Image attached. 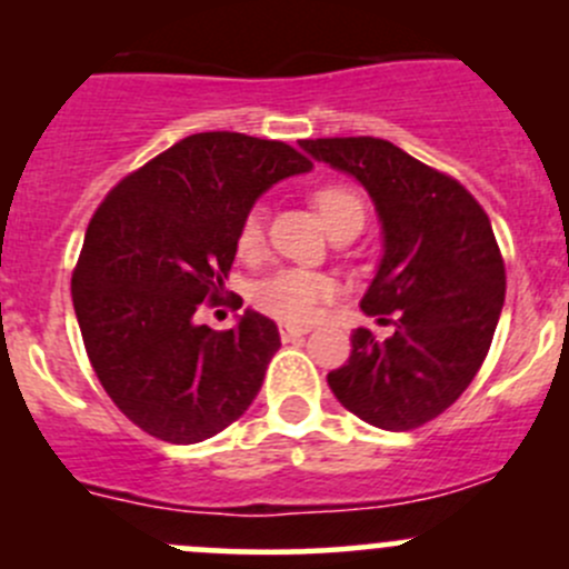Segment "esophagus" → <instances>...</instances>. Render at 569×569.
<instances>
[{"label": "esophagus", "instance_id": "1", "mask_svg": "<svg viewBox=\"0 0 569 569\" xmlns=\"http://www.w3.org/2000/svg\"><path fill=\"white\" fill-rule=\"evenodd\" d=\"M278 332H280V338H283V341H297V338L308 336L311 330H308V327H302V325H280Z\"/></svg>", "mask_w": 569, "mask_h": 569}]
</instances>
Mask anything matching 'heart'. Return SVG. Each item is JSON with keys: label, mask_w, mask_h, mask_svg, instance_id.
<instances>
[{"label": "heart", "mask_w": 569, "mask_h": 569, "mask_svg": "<svg viewBox=\"0 0 569 569\" xmlns=\"http://www.w3.org/2000/svg\"><path fill=\"white\" fill-rule=\"evenodd\" d=\"M313 203H317L319 217L325 220L327 231L349 220L363 222V200L347 187H321L319 192L313 194ZM261 244L263 209L256 206V209H250L248 217L242 220L237 248L242 256H256V252L261 250ZM336 280L327 278V274L286 267L274 269L272 274L258 280L256 289H252V302L272 319L291 321V325H308V321L319 317L325 302H330L332 297H336Z\"/></svg>", "instance_id": "obj_1"}]
</instances>
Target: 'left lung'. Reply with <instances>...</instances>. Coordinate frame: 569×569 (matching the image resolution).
<instances>
[{
    "label": "left lung",
    "mask_w": 569,
    "mask_h": 569,
    "mask_svg": "<svg viewBox=\"0 0 569 569\" xmlns=\"http://www.w3.org/2000/svg\"><path fill=\"white\" fill-rule=\"evenodd\" d=\"M300 148L352 176L382 228L360 311L391 332L358 327L352 355L327 386L371 427H421L470 386L501 317L507 274L490 217L462 183L388 140L325 137Z\"/></svg>",
    "instance_id": "obj_1"
}]
</instances>
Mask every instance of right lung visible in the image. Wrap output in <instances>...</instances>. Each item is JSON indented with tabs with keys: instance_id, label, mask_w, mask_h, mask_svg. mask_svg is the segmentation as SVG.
<instances>
[{
	"instance_id": "add662e5",
	"label": "right lung",
	"mask_w": 569,
	"mask_h": 569,
	"mask_svg": "<svg viewBox=\"0 0 569 569\" xmlns=\"http://www.w3.org/2000/svg\"><path fill=\"white\" fill-rule=\"evenodd\" d=\"M311 168L286 142L203 131L126 176L96 209L73 269V311L96 377L142 432L200 443L261 391L280 347L274 321L248 308L217 332L194 311L226 291L256 200Z\"/></svg>"
}]
</instances>
